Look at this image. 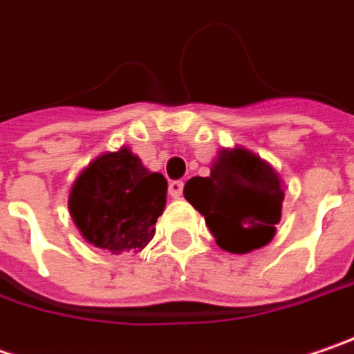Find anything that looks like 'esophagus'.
<instances>
[{
    "label": "esophagus",
    "mask_w": 354,
    "mask_h": 354,
    "mask_svg": "<svg viewBox=\"0 0 354 354\" xmlns=\"http://www.w3.org/2000/svg\"><path fill=\"white\" fill-rule=\"evenodd\" d=\"M182 188H184V182L182 180H172L170 186H168V192L172 198H180L182 196Z\"/></svg>",
    "instance_id": "esophagus-1"
}]
</instances>
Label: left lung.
I'll return each mask as SVG.
<instances>
[{"instance_id": "left-lung-1", "label": "left lung", "mask_w": 354, "mask_h": 354, "mask_svg": "<svg viewBox=\"0 0 354 354\" xmlns=\"http://www.w3.org/2000/svg\"><path fill=\"white\" fill-rule=\"evenodd\" d=\"M184 198L204 216L222 250L246 254L274 239L284 184L266 160L234 146L220 150L210 176L186 182Z\"/></svg>"}]
</instances>
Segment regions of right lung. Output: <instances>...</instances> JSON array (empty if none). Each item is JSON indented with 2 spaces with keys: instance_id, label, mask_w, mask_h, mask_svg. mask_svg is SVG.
<instances>
[{
  "instance_id": "obj_1",
  "label": "right lung",
  "mask_w": 354,
  "mask_h": 354,
  "mask_svg": "<svg viewBox=\"0 0 354 354\" xmlns=\"http://www.w3.org/2000/svg\"><path fill=\"white\" fill-rule=\"evenodd\" d=\"M168 182L150 172L126 146L94 158L73 180L68 208L84 240L122 254L142 250L154 239L166 208Z\"/></svg>"
}]
</instances>
